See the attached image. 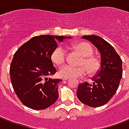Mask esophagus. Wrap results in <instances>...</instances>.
<instances>
[{"label": "esophagus", "instance_id": "esophagus-1", "mask_svg": "<svg viewBox=\"0 0 129 129\" xmlns=\"http://www.w3.org/2000/svg\"><path fill=\"white\" fill-rule=\"evenodd\" d=\"M69 78H63V80H68Z\"/></svg>", "mask_w": 129, "mask_h": 129}]
</instances>
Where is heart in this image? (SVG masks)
Instances as JSON below:
<instances>
[{
  "instance_id": "obj_1",
  "label": "heart",
  "mask_w": 129,
  "mask_h": 129,
  "mask_svg": "<svg viewBox=\"0 0 129 129\" xmlns=\"http://www.w3.org/2000/svg\"><path fill=\"white\" fill-rule=\"evenodd\" d=\"M70 48L82 55L79 65L82 66L74 67L70 65L63 66L59 71L61 77L68 78H76L84 76L87 72L89 74L94 75L100 70L101 63L100 59L93 55L92 46L86 42H74L70 45ZM51 59L54 64L61 66L66 60V51L61 46L57 47L51 55Z\"/></svg>"
}]
</instances>
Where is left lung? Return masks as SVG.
Listing matches in <instances>:
<instances>
[{
  "instance_id": "8db88e82",
  "label": "left lung",
  "mask_w": 129,
  "mask_h": 129,
  "mask_svg": "<svg viewBox=\"0 0 129 129\" xmlns=\"http://www.w3.org/2000/svg\"><path fill=\"white\" fill-rule=\"evenodd\" d=\"M82 39L92 42L101 55V66L94 77L93 84H80L77 97L83 104L90 107H99L106 104L118 89L122 76V59L114 47L97 35H84Z\"/></svg>"
}]
</instances>
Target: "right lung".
Returning a JSON list of instances; mask_svg holds the SVG:
<instances>
[{
	"label": "right lung",
	"mask_w": 129,
	"mask_h": 129,
	"mask_svg": "<svg viewBox=\"0 0 129 129\" xmlns=\"http://www.w3.org/2000/svg\"><path fill=\"white\" fill-rule=\"evenodd\" d=\"M70 37L39 35L31 38L19 47L10 66L12 86L17 97L25 106L43 110L51 106L59 97V79L49 76L57 72L51 59L57 41Z\"/></svg>",
	"instance_id": "obj_1"
}]
</instances>
